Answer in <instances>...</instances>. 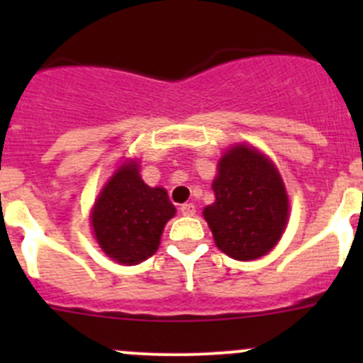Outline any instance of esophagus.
Wrapping results in <instances>:
<instances>
[{
  "mask_svg": "<svg viewBox=\"0 0 363 363\" xmlns=\"http://www.w3.org/2000/svg\"><path fill=\"white\" fill-rule=\"evenodd\" d=\"M179 211L182 212V216H193L196 212V207L193 203H182Z\"/></svg>",
  "mask_w": 363,
  "mask_h": 363,
  "instance_id": "1",
  "label": "esophagus"
}]
</instances>
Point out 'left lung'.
Masks as SVG:
<instances>
[{"mask_svg": "<svg viewBox=\"0 0 363 363\" xmlns=\"http://www.w3.org/2000/svg\"><path fill=\"white\" fill-rule=\"evenodd\" d=\"M212 189L216 202L203 208V218L219 250L247 262L276 246L286 226L288 196L265 156L246 145L230 149L219 161Z\"/></svg>", "mask_w": 363, "mask_h": 363, "instance_id": "left-lung-1", "label": "left lung"}]
</instances>
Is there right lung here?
<instances>
[{
	"instance_id": "1",
	"label": "right lung",
	"mask_w": 363,
	"mask_h": 363,
	"mask_svg": "<svg viewBox=\"0 0 363 363\" xmlns=\"http://www.w3.org/2000/svg\"><path fill=\"white\" fill-rule=\"evenodd\" d=\"M175 207L163 188H149L138 174V164H123L94 203V235L100 247L116 262L135 265L152 256L160 246Z\"/></svg>"
}]
</instances>
